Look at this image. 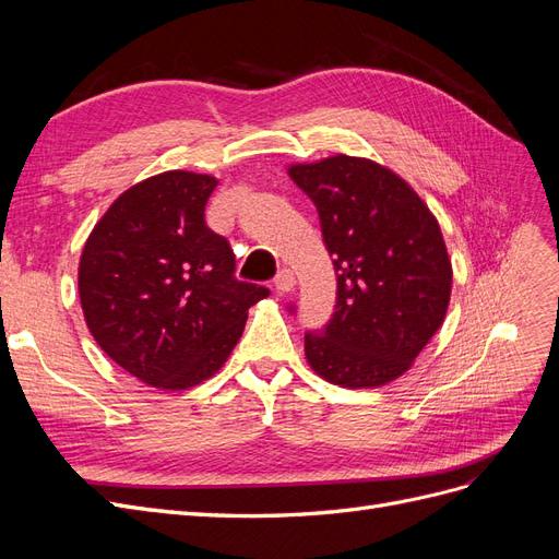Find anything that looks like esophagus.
<instances>
[{
	"label": "esophagus",
	"instance_id": "1",
	"mask_svg": "<svg viewBox=\"0 0 559 559\" xmlns=\"http://www.w3.org/2000/svg\"><path fill=\"white\" fill-rule=\"evenodd\" d=\"M296 286V277H294V273L289 267H282L280 273L275 275V289L280 292V294H286V292H292Z\"/></svg>",
	"mask_w": 559,
	"mask_h": 559
}]
</instances>
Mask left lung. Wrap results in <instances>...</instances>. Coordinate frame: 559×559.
Instances as JSON below:
<instances>
[{
  "label": "left lung",
  "mask_w": 559,
  "mask_h": 559,
  "mask_svg": "<svg viewBox=\"0 0 559 559\" xmlns=\"http://www.w3.org/2000/svg\"><path fill=\"white\" fill-rule=\"evenodd\" d=\"M289 177L314 202L337 277L329 324L306 333L310 366L349 389L396 380L441 329L450 302L438 222L408 183L373 160L333 156L294 165Z\"/></svg>",
  "instance_id": "8db88e82"
}]
</instances>
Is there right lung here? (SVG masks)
<instances>
[{
	"label": "right lung",
	"mask_w": 559,
	"mask_h": 559,
	"mask_svg": "<svg viewBox=\"0 0 559 559\" xmlns=\"http://www.w3.org/2000/svg\"><path fill=\"white\" fill-rule=\"evenodd\" d=\"M216 179L163 173L132 186L83 247L86 324L130 376L158 389L212 378L238 345L247 310L270 292L235 277V253L205 224Z\"/></svg>",
	"instance_id": "add662e5"
}]
</instances>
